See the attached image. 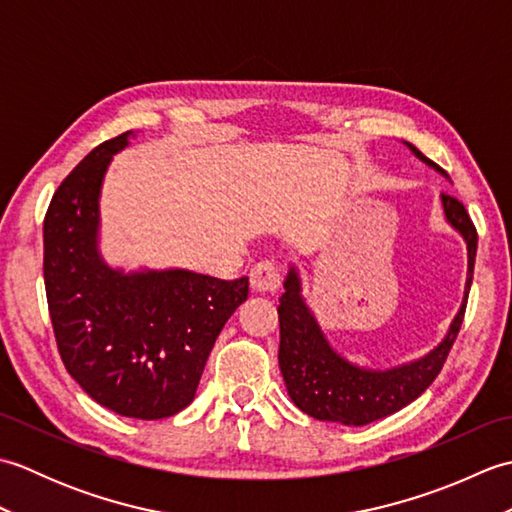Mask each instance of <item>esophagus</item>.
<instances>
[{
  "mask_svg": "<svg viewBox=\"0 0 512 512\" xmlns=\"http://www.w3.org/2000/svg\"><path fill=\"white\" fill-rule=\"evenodd\" d=\"M281 284L279 268L273 262H259L250 270V288L259 295H273Z\"/></svg>",
  "mask_w": 512,
  "mask_h": 512,
  "instance_id": "34e87169",
  "label": "esophagus"
}]
</instances>
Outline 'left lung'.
<instances>
[{
    "label": "left lung",
    "instance_id": "1",
    "mask_svg": "<svg viewBox=\"0 0 512 512\" xmlns=\"http://www.w3.org/2000/svg\"><path fill=\"white\" fill-rule=\"evenodd\" d=\"M407 149L424 165L436 169L444 178L436 162H431L420 149L405 143ZM444 220L458 231L466 244V284L462 306L455 314L444 339L431 352L416 361L394 365L387 369H372L347 361L330 345L321 323L314 317L306 297L299 268L290 264L284 279L286 292L279 299V369L284 376L288 396L308 416L323 422H339L347 427H363L391 413L407 407L427 389L447 361L455 336L460 332L466 297H469L477 233L466 213L464 204L451 195H440Z\"/></svg>",
    "mask_w": 512,
    "mask_h": 512
}]
</instances>
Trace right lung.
<instances>
[{
	"instance_id": "obj_1",
	"label": "right lung",
	"mask_w": 512,
	"mask_h": 512,
	"mask_svg": "<svg viewBox=\"0 0 512 512\" xmlns=\"http://www.w3.org/2000/svg\"><path fill=\"white\" fill-rule=\"evenodd\" d=\"M134 132L85 156L43 220V279L59 354L85 394L118 416L169 418L189 407L224 323L248 297V277L184 268L123 270L99 248L101 189Z\"/></svg>"
}]
</instances>
